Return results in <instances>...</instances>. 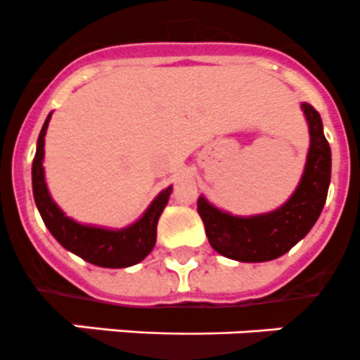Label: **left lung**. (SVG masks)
I'll return each mask as SVG.
<instances>
[{"instance_id":"1","label":"left lung","mask_w":360,"mask_h":360,"mask_svg":"<svg viewBox=\"0 0 360 360\" xmlns=\"http://www.w3.org/2000/svg\"><path fill=\"white\" fill-rule=\"evenodd\" d=\"M311 144L295 193L271 212L233 216L217 209L205 196L198 198V214L209 243L219 255L239 262H268L288 253L311 232L321 214L330 186L332 153L323 134L321 115L312 105L302 103Z\"/></svg>"}]
</instances>
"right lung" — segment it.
I'll return each mask as SVG.
<instances>
[{"instance_id": "right-lung-1", "label": "right lung", "mask_w": 360, "mask_h": 360, "mask_svg": "<svg viewBox=\"0 0 360 360\" xmlns=\"http://www.w3.org/2000/svg\"><path fill=\"white\" fill-rule=\"evenodd\" d=\"M51 112L46 117L37 139L34 164H32V187L35 205L41 212L44 225L51 236L68 252L75 253L87 262L100 268H128L150 255L157 243V223L167 205L173 187H166L155 196L143 216L124 229H105L96 225H84L65 216L64 210L53 202L46 186L44 176V137L48 130Z\"/></svg>"}]
</instances>
